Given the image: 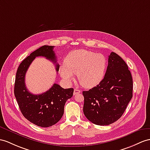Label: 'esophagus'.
<instances>
[{
    "mask_svg": "<svg viewBox=\"0 0 150 150\" xmlns=\"http://www.w3.org/2000/svg\"><path fill=\"white\" fill-rule=\"evenodd\" d=\"M80 93H81V90H79L78 89H76V88L74 89V96H75V95H77V94Z\"/></svg>",
    "mask_w": 150,
    "mask_h": 150,
    "instance_id": "obj_1",
    "label": "esophagus"
}]
</instances>
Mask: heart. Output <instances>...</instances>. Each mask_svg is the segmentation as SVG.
I'll list each match as a JSON object with an SVG mask.
<instances>
[{
    "mask_svg": "<svg viewBox=\"0 0 150 150\" xmlns=\"http://www.w3.org/2000/svg\"><path fill=\"white\" fill-rule=\"evenodd\" d=\"M105 65L106 59L103 54L78 50L67 57L59 72L65 81L70 82L74 79V74H78V81L83 86L92 88L103 79Z\"/></svg>",
    "mask_w": 150,
    "mask_h": 150,
    "instance_id": "b5f03b06",
    "label": "heart"
}]
</instances>
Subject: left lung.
Returning <instances> with one entry per match:
<instances>
[{"label": "left lung", "instance_id": "left-lung-1", "mask_svg": "<svg viewBox=\"0 0 150 150\" xmlns=\"http://www.w3.org/2000/svg\"><path fill=\"white\" fill-rule=\"evenodd\" d=\"M132 75L125 62L111 52L103 79L88 91H83V112L98 125H108L121 117L132 97Z\"/></svg>", "mask_w": 150, "mask_h": 150}]
</instances>
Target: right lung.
<instances>
[{"label":"right lung","mask_w":150,"mask_h":150,"mask_svg":"<svg viewBox=\"0 0 150 150\" xmlns=\"http://www.w3.org/2000/svg\"><path fill=\"white\" fill-rule=\"evenodd\" d=\"M53 47L42 46L25 58L18 68L14 83V96L22 115L29 122L41 127H51L59 121L64 115L65 103L74 92L73 88L64 89L56 83L41 94H32L27 88L25 74L35 57H44L52 61L57 72L59 70Z\"/></svg>","instance_id":"add662e5"}]
</instances>
